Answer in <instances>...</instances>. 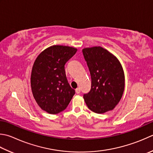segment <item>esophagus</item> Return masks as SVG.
I'll return each instance as SVG.
<instances>
[{
  "label": "esophagus",
  "mask_w": 153,
  "mask_h": 153,
  "mask_svg": "<svg viewBox=\"0 0 153 153\" xmlns=\"http://www.w3.org/2000/svg\"><path fill=\"white\" fill-rule=\"evenodd\" d=\"M80 91H81V89H80L79 88H77L76 89V92L77 94H79V93H80Z\"/></svg>",
  "instance_id": "34e87169"
}]
</instances>
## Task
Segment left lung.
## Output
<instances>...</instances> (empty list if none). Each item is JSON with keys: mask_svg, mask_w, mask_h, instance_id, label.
Masks as SVG:
<instances>
[{"mask_svg": "<svg viewBox=\"0 0 153 153\" xmlns=\"http://www.w3.org/2000/svg\"><path fill=\"white\" fill-rule=\"evenodd\" d=\"M82 52L91 79L90 91L83 95L87 106L99 114L113 110L121 100L125 88L121 63L100 46L86 48Z\"/></svg>", "mask_w": 153, "mask_h": 153, "instance_id": "obj_1", "label": "left lung"}]
</instances>
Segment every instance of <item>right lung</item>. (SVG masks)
<instances>
[{
	"label": "right lung",
	"instance_id": "obj_1",
	"mask_svg": "<svg viewBox=\"0 0 153 153\" xmlns=\"http://www.w3.org/2000/svg\"><path fill=\"white\" fill-rule=\"evenodd\" d=\"M76 52L72 47L54 45L42 52L33 65V96L40 108L50 114L66 109L75 94L68 82L64 65Z\"/></svg>",
	"mask_w": 153,
	"mask_h": 153
}]
</instances>
